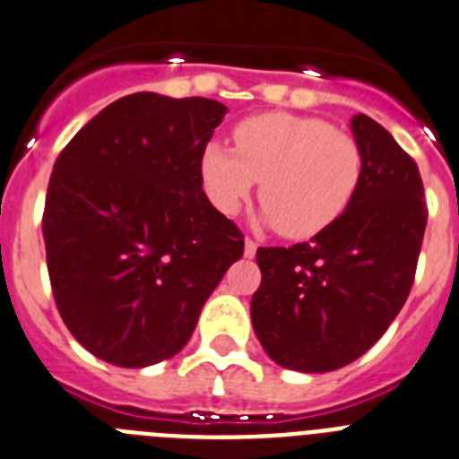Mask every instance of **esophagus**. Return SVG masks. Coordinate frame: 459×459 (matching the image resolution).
<instances>
[{"mask_svg":"<svg viewBox=\"0 0 459 459\" xmlns=\"http://www.w3.org/2000/svg\"><path fill=\"white\" fill-rule=\"evenodd\" d=\"M255 251H257V244H255V241H253V238H246V241H244V253H246V257H253V255H255Z\"/></svg>","mask_w":459,"mask_h":459,"instance_id":"esophagus-1","label":"esophagus"}]
</instances>
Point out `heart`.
Masks as SVG:
<instances>
[{"label": "heart", "mask_w": 459, "mask_h": 459, "mask_svg": "<svg viewBox=\"0 0 459 459\" xmlns=\"http://www.w3.org/2000/svg\"><path fill=\"white\" fill-rule=\"evenodd\" d=\"M237 152L218 143L204 150L208 199L234 215L260 184L267 222L289 238H309L350 208L363 178L359 140L316 117L267 112L234 128Z\"/></svg>", "instance_id": "b5f03b06"}]
</instances>
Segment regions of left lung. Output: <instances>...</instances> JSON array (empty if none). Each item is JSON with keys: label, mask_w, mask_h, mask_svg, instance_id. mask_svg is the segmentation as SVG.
I'll return each mask as SVG.
<instances>
[{"label": "left lung", "mask_w": 459, "mask_h": 459, "mask_svg": "<svg viewBox=\"0 0 459 459\" xmlns=\"http://www.w3.org/2000/svg\"><path fill=\"white\" fill-rule=\"evenodd\" d=\"M363 178L350 208L309 241L257 248L263 272L251 319L283 368L328 373L385 335L415 281L427 227L418 164L385 128L354 115Z\"/></svg>", "instance_id": "8db88e82"}]
</instances>
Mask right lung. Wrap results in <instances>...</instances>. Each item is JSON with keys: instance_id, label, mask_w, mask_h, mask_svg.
Masks as SVG:
<instances>
[{"instance_id": "add662e5", "label": "right lung", "mask_w": 459, "mask_h": 459, "mask_svg": "<svg viewBox=\"0 0 459 459\" xmlns=\"http://www.w3.org/2000/svg\"><path fill=\"white\" fill-rule=\"evenodd\" d=\"M227 108L134 93L58 154L44 204L51 290L98 359L143 368L195 333L204 302L244 255V234L202 189V157Z\"/></svg>"}]
</instances>
